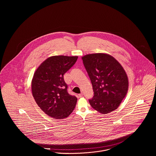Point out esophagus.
Instances as JSON below:
<instances>
[{"label":"esophagus","instance_id":"esophagus-1","mask_svg":"<svg viewBox=\"0 0 156 156\" xmlns=\"http://www.w3.org/2000/svg\"><path fill=\"white\" fill-rule=\"evenodd\" d=\"M78 96H79V97H80V98H81L82 97V96H83V94H79V95H78Z\"/></svg>","mask_w":156,"mask_h":156}]
</instances>
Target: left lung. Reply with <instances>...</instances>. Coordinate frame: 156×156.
I'll return each instance as SVG.
<instances>
[{
  "label": "left lung",
  "instance_id": "obj_1",
  "mask_svg": "<svg viewBox=\"0 0 156 156\" xmlns=\"http://www.w3.org/2000/svg\"><path fill=\"white\" fill-rule=\"evenodd\" d=\"M82 59L94 92V97L89 99L90 106L102 114L115 111L128 90L125 69L114 57L105 53L87 54Z\"/></svg>",
  "mask_w": 156,
  "mask_h": 156
}]
</instances>
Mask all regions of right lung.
Masks as SVG:
<instances>
[{
  "mask_svg": "<svg viewBox=\"0 0 156 156\" xmlns=\"http://www.w3.org/2000/svg\"><path fill=\"white\" fill-rule=\"evenodd\" d=\"M78 56H52L43 61L31 81L34 99L40 109L54 119L67 118L74 109L77 98L69 95L64 75L73 67Z\"/></svg>",
  "mask_w": 156,
  "mask_h": 156,
  "instance_id": "right-lung-1",
  "label": "right lung"
}]
</instances>
